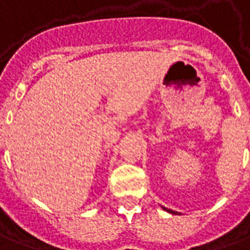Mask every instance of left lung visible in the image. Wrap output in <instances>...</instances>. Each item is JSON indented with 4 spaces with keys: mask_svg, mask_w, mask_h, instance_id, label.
Wrapping results in <instances>:
<instances>
[{
    "mask_svg": "<svg viewBox=\"0 0 250 250\" xmlns=\"http://www.w3.org/2000/svg\"><path fill=\"white\" fill-rule=\"evenodd\" d=\"M162 208H164V210H167V212H172V214H174V211H172V210H167V208H165V207H162Z\"/></svg>",
    "mask_w": 250,
    "mask_h": 250,
    "instance_id": "left-lung-1",
    "label": "left lung"
}]
</instances>
